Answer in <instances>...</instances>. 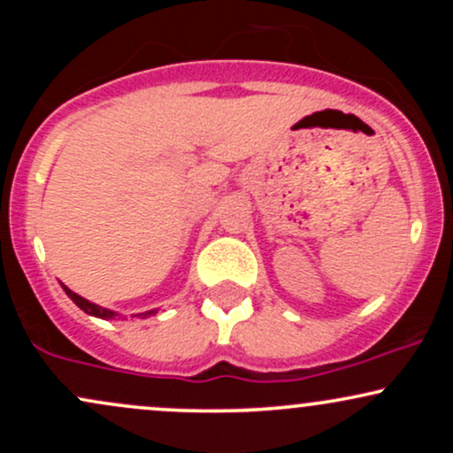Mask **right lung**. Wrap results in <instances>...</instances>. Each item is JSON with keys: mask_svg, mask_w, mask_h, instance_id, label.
Returning <instances> with one entry per match:
<instances>
[{"mask_svg": "<svg viewBox=\"0 0 453 453\" xmlns=\"http://www.w3.org/2000/svg\"><path fill=\"white\" fill-rule=\"evenodd\" d=\"M61 288L65 289L67 298H70L72 303H74V304L78 306V309L85 311L87 315L100 317V319H114V317L119 315V313H114V311H108V309H104V306H97V304L89 303V300H85V298H82V296H78V294L72 292V289H67L65 285H61ZM155 313H157V311H147V313H140V317H149V315H155Z\"/></svg>", "mask_w": 453, "mask_h": 453, "instance_id": "obj_1", "label": "right lung"}]
</instances>
